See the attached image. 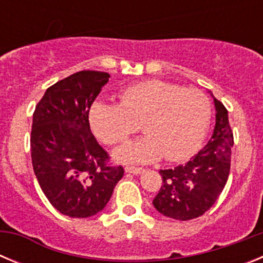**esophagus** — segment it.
Instances as JSON below:
<instances>
[{
    "instance_id": "34e87169",
    "label": "esophagus",
    "mask_w": 263,
    "mask_h": 263,
    "mask_svg": "<svg viewBox=\"0 0 263 263\" xmlns=\"http://www.w3.org/2000/svg\"><path fill=\"white\" fill-rule=\"evenodd\" d=\"M125 171L129 174H133V175H138V174L143 173L142 167H136V166H126L125 167Z\"/></svg>"
}]
</instances>
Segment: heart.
Masks as SVG:
<instances>
[{
	"mask_svg": "<svg viewBox=\"0 0 263 263\" xmlns=\"http://www.w3.org/2000/svg\"><path fill=\"white\" fill-rule=\"evenodd\" d=\"M120 104L96 101L90 106L93 133L106 145L126 142L138 132L147 136L116 152L121 162H148L164 155L179 162L199 150L212 118L210 97L196 88L164 80H146L124 88Z\"/></svg>",
	"mask_w": 263,
	"mask_h": 263,
	"instance_id": "1",
	"label": "heart"
}]
</instances>
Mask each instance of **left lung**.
Segmentation results:
<instances>
[{
    "label": "left lung",
    "mask_w": 263,
    "mask_h": 263,
    "mask_svg": "<svg viewBox=\"0 0 263 263\" xmlns=\"http://www.w3.org/2000/svg\"><path fill=\"white\" fill-rule=\"evenodd\" d=\"M216 125L205 146L185 164L160 170L163 179L153 204L170 218L187 221L200 217L216 203L231 171L233 132L228 110L215 99Z\"/></svg>",
    "instance_id": "1"
}]
</instances>
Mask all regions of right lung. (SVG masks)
<instances>
[{
	"label": "right lung",
	"mask_w": 263,
	"mask_h": 263,
	"mask_svg": "<svg viewBox=\"0 0 263 263\" xmlns=\"http://www.w3.org/2000/svg\"><path fill=\"white\" fill-rule=\"evenodd\" d=\"M110 75L80 71L47 88L36 104L30 137L32 168L53 208L69 217L85 218L103 211L124 167L90 132V106Z\"/></svg>",
	"instance_id": "obj_1"
}]
</instances>
